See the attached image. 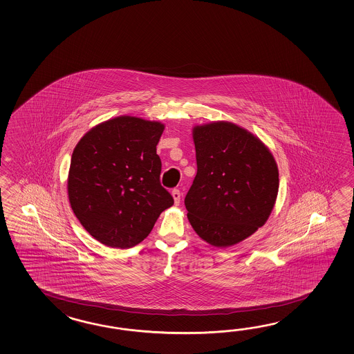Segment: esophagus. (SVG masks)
<instances>
[{
    "instance_id": "1",
    "label": "esophagus",
    "mask_w": 354,
    "mask_h": 354,
    "mask_svg": "<svg viewBox=\"0 0 354 354\" xmlns=\"http://www.w3.org/2000/svg\"><path fill=\"white\" fill-rule=\"evenodd\" d=\"M172 196H174V203H176V205H180V191L178 188H174V191H172Z\"/></svg>"
}]
</instances>
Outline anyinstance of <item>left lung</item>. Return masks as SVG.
<instances>
[{
    "label": "left lung",
    "instance_id": "8db88e82",
    "mask_svg": "<svg viewBox=\"0 0 354 354\" xmlns=\"http://www.w3.org/2000/svg\"><path fill=\"white\" fill-rule=\"evenodd\" d=\"M197 174L185 197L196 233L229 247L263 225L279 192V169L258 138L232 122L194 128Z\"/></svg>",
    "mask_w": 354,
    "mask_h": 354
}]
</instances>
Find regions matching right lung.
Returning a JSON list of instances; mask_svg holds the SVG:
<instances>
[{
  "mask_svg": "<svg viewBox=\"0 0 354 354\" xmlns=\"http://www.w3.org/2000/svg\"><path fill=\"white\" fill-rule=\"evenodd\" d=\"M165 125L120 116L91 129L72 154L68 197L88 233L113 248L143 241L174 200L160 185Z\"/></svg>",
  "mask_w": 354,
  "mask_h": 354,
  "instance_id": "right-lung-1",
  "label": "right lung"
}]
</instances>
